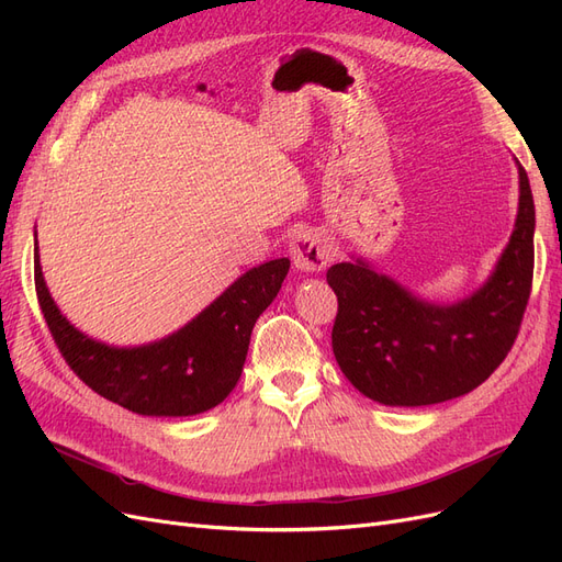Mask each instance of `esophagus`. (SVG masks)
I'll return each instance as SVG.
<instances>
[{
    "mask_svg": "<svg viewBox=\"0 0 562 562\" xmlns=\"http://www.w3.org/2000/svg\"><path fill=\"white\" fill-rule=\"evenodd\" d=\"M291 255H293L295 269L304 271V274H314V271H321L330 262L333 250L321 234L307 229V232H300L295 236V241L291 246Z\"/></svg>",
    "mask_w": 562,
    "mask_h": 562,
    "instance_id": "obj_1",
    "label": "esophagus"
}]
</instances>
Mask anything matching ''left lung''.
Wrapping results in <instances>:
<instances>
[{"label": "left lung", "instance_id": "obj_1", "mask_svg": "<svg viewBox=\"0 0 562 562\" xmlns=\"http://www.w3.org/2000/svg\"><path fill=\"white\" fill-rule=\"evenodd\" d=\"M518 166V215L481 288L457 302H429L363 258L328 269L337 295L333 353L345 378L382 405L417 407L464 396L512 351L530 300L535 201Z\"/></svg>", "mask_w": 562, "mask_h": 562}]
</instances>
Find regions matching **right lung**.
<instances>
[{
    "instance_id": "right-lung-1",
    "label": "right lung",
    "mask_w": 562,
    "mask_h": 562,
    "mask_svg": "<svg viewBox=\"0 0 562 562\" xmlns=\"http://www.w3.org/2000/svg\"><path fill=\"white\" fill-rule=\"evenodd\" d=\"M288 269V258L252 267L176 333L138 347H114L63 316L46 288L35 244L40 307L67 366L95 394L145 417H190L229 396L241 378L255 321L274 302Z\"/></svg>"
}]
</instances>
